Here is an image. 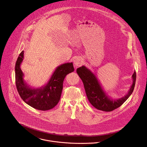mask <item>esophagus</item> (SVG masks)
Segmentation results:
<instances>
[{"label": "esophagus", "mask_w": 147, "mask_h": 147, "mask_svg": "<svg viewBox=\"0 0 147 147\" xmlns=\"http://www.w3.org/2000/svg\"><path fill=\"white\" fill-rule=\"evenodd\" d=\"M82 60L80 57H77L74 60V64L77 67L80 66L82 65Z\"/></svg>", "instance_id": "obj_1"}]
</instances>
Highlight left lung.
<instances>
[{"mask_svg":"<svg viewBox=\"0 0 147 147\" xmlns=\"http://www.w3.org/2000/svg\"><path fill=\"white\" fill-rule=\"evenodd\" d=\"M77 73L83 82L88 99L96 109L103 111H112L120 107L131 94L133 92L136 73L132 75L133 84L127 93L121 98L113 99L103 89L96 75L85 66L77 69Z\"/></svg>","mask_w":147,"mask_h":147,"instance_id":"1","label":"left lung"}]
</instances>
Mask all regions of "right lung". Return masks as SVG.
Masks as SVG:
<instances>
[{
    "mask_svg": "<svg viewBox=\"0 0 147 147\" xmlns=\"http://www.w3.org/2000/svg\"><path fill=\"white\" fill-rule=\"evenodd\" d=\"M22 51L16 63V84L22 99L32 107L42 111L51 110L58 103L63 89L66 76L74 71L73 63H63L58 66L50 79L44 86L38 88L30 87L24 80V74L21 69L24 60Z\"/></svg>",
    "mask_w": 147,
    "mask_h": 147,
    "instance_id": "obj_1",
    "label": "right lung"
}]
</instances>
